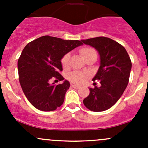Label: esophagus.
I'll return each mask as SVG.
<instances>
[{"label": "esophagus", "instance_id": "34e87169", "mask_svg": "<svg viewBox=\"0 0 148 148\" xmlns=\"http://www.w3.org/2000/svg\"><path fill=\"white\" fill-rule=\"evenodd\" d=\"M71 87L74 88V89H79L80 88V86H79V85H77V84H71Z\"/></svg>", "mask_w": 148, "mask_h": 148}]
</instances>
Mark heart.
<instances>
[{"label":"heart","instance_id":"obj_1","mask_svg":"<svg viewBox=\"0 0 148 148\" xmlns=\"http://www.w3.org/2000/svg\"><path fill=\"white\" fill-rule=\"evenodd\" d=\"M79 53L81 56H82L84 59L87 58L88 56L92 55V53H96L93 49L91 48H82L79 50ZM70 54L69 53H66L62 56L61 59V64H62L63 69H67L69 66V61ZM67 78L71 82L76 84H82L84 83L88 78V74L86 72H82V71H73L69 73L67 75Z\"/></svg>","mask_w":148,"mask_h":148}]
</instances>
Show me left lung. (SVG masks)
<instances>
[{
    "label": "left lung",
    "instance_id": "left-lung-1",
    "mask_svg": "<svg viewBox=\"0 0 148 148\" xmlns=\"http://www.w3.org/2000/svg\"><path fill=\"white\" fill-rule=\"evenodd\" d=\"M82 41L95 48L100 55V66L93 81H100L101 86L89 88L83 103L91 111H104L119 100L126 89L132 62L125 47L111 38L99 36Z\"/></svg>",
    "mask_w": 148,
    "mask_h": 148
}]
</instances>
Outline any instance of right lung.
<instances>
[{"label": "right lung", "mask_w": 148, "mask_h": 148, "mask_svg": "<svg viewBox=\"0 0 148 148\" xmlns=\"http://www.w3.org/2000/svg\"><path fill=\"white\" fill-rule=\"evenodd\" d=\"M82 43L44 36L25 46L18 61V79L25 96L34 107L50 112L61 107L70 86L67 80L55 85L51 79H64L61 59Z\"/></svg>", "instance_id": "add662e5"}]
</instances>
